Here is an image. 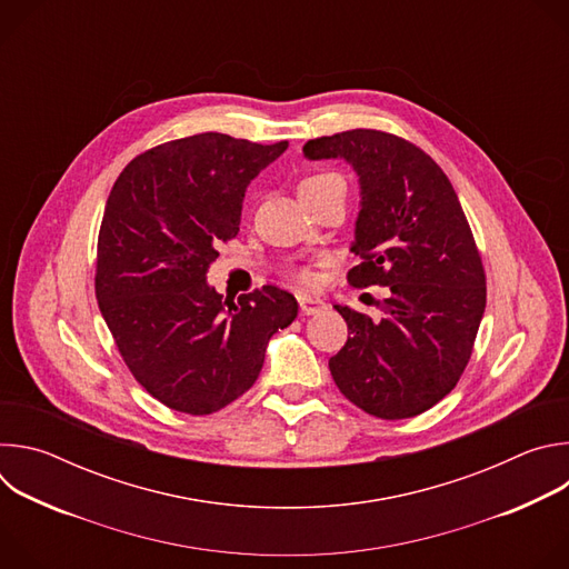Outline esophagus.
Instances as JSON below:
<instances>
[{"mask_svg": "<svg viewBox=\"0 0 569 569\" xmlns=\"http://www.w3.org/2000/svg\"><path fill=\"white\" fill-rule=\"evenodd\" d=\"M297 301H299L301 315H317L319 310L327 308V303H323V301L317 299V297H310V295H297Z\"/></svg>", "mask_w": 569, "mask_h": 569, "instance_id": "1", "label": "esophagus"}]
</instances>
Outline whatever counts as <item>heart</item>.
Masks as SVG:
<instances>
[{"instance_id": "1", "label": "heart", "mask_w": 569, "mask_h": 569, "mask_svg": "<svg viewBox=\"0 0 569 569\" xmlns=\"http://www.w3.org/2000/svg\"><path fill=\"white\" fill-rule=\"evenodd\" d=\"M327 191H345L347 193V182L340 173L336 171H315L310 176H306L301 182H299V196L301 198H310V196H319V193H327ZM299 279L303 283H310L312 281V274L310 272H299Z\"/></svg>"}]
</instances>
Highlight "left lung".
Wrapping results in <instances>:
<instances>
[{"instance_id": "8db88e82", "label": "left lung", "mask_w": 569, "mask_h": 569, "mask_svg": "<svg viewBox=\"0 0 569 569\" xmlns=\"http://www.w3.org/2000/svg\"><path fill=\"white\" fill-rule=\"evenodd\" d=\"M308 159H345L360 211L349 270L358 288L387 286L382 317L349 306V340L329 360L340 391L367 415L396 421L437 405L463 373L486 308V277L459 198L437 161L380 130L310 139Z\"/></svg>"}]
</instances>
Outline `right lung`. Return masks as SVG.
<instances>
[{"instance_id":"1","label":"right lung","mask_w":569,"mask_h":569,"mask_svg":"<svg viewBox=\"0 0 569 569\" xmlns=\"http://www.w3.org/2000/svg\"><path fill=\"white\" fill-rule=\"evenodd\" d=\"M288 148L202 132L134 157L106 202L97 299L137 382L167 408L211 415L259 378L297 299L274 286L222 297L207 283L238 233L250 182Z\"/></svg>"}]
</instances>
